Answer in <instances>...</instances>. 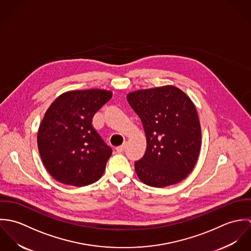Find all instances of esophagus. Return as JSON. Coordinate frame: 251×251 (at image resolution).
Listing matches in <instances>:
<instances>
[{"label":"esophagus","instance_id":"esophagus-1","mask_svg":"<svg viewBox=\"0 0 251 251\" xmlns=\"http://www.w3.org/2000/svg\"><path fill=\"white\" fill-rule=\"evenodd\" d=\"M126 143H124L123 145L117 147V148H116V151H117L118 152H123V151L126 150Z\"/></svg>","mask_w":251,"mask_h":251}]
</instances>
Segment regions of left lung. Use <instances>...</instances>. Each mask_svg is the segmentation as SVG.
Returning a JSON list of instances; mask_svg holds the SVG:
<instances>
[{
    "label": "left lung",
    "mask_w": 251,
    "mask_h": 251,
    "mask_svg": "<svg viewBox=\"0 0 251 251\" xmlns=\"http://www.w3.org/2000/svg\"><path fill=\"white\" fill-rule=\"evenodd\" d=\"M126 99L141 119L147 138L143 157L134 162L138 178L153 187L185 179L201 148V126L191 100L174 86L135 91Z\"/></svg>",
    "instance_id": "left-lung-1"
}]
</instances>
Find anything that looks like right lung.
I'll use <instances>...</instances> for the list:
<instances>
[{
	"label": "right lung",
	"instance_id": "right-lung-1",
	"mask_svg": "<svg viewBox=\"0 0 251 251\" xmlns=\"http://www.w3.org/2000/svg\"><path fill=\"white\" fill-rule=\"evenodd\" d=\"M112 98L105 90L71 91L49 106L37 132V147L49 174L60 182L85 186L100 179L112 149L92 126Z\"/></svg>",
	"mask_w": 251,
	"mask_h": 251
}]
</instances>
